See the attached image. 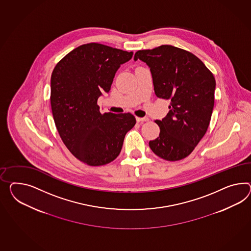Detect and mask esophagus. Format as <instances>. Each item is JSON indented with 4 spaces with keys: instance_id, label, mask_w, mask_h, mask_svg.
Listing matches in <instances>:
<instances>
[{
    "instance_id": "esophagus-1",
    "label": "esophagus",
    "mask_w": 251,
    "mask_h": 251,
    "mask_svg": "<svg viewBox=\"0 0 251 251\" xmlns=\"http://www.w3.org/2000/svg\"><path fill=\"white\" fill-rule=\"evenodd\" d=\"M148 120L149 119H148V117H136V121L138 123L147 122Z\"/></svg>"
}]
</instances>
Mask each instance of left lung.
<instances>
[{
    "label": "left lung",
    "mask_w": 251,
    "mask_h": 251,
    "mask_svg": "<svg viewBox=\"0 0 251 251\" xmlns=\"http://www.w3.org/2000/svg\"><path fill=\"white\" fill-rule=\"evenodd\" d=\"M137 59L150 68L155 96L171 101L167 116L154 121L160 133L149 147L165 160H181L192 153L209 126L215 77L200 58L172 45L137 51Z\"/></svg>",
    "instance_id": "8db88e82"
}]
</instances>
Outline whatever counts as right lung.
Instances as JSON below:
<instances>
[{"instance_id":"1","label":"right lung","mask_w":251,"mask_h":251,"mask_svg":"<svg viewBox=\"0 0 251 251\" xmlns=\"http://www.w3.org/2000/svg\"><path fill=\"white\" fill-rule=\"evenodd\" d=\"M133 56L107 45H80L55 65L51 76V107L65 147L84 164L98 167L115 160L135 116L101 114L97 99L108 93L120 65Z\"/></svg>"}]
</instances>
